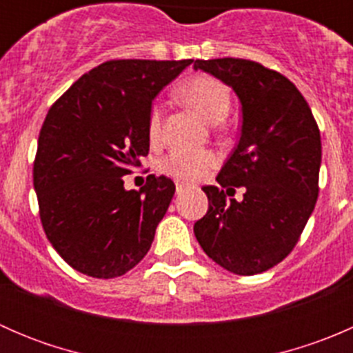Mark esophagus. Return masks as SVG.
I'll return each instance as SVG.
<instances>
[{
  "instance_id": "obj_1",
  "label": "esophagus",
  "mask_w": 353,
  "mask_h": 353,
  "mask_svg": "<svg viewBox=\"0 0 353 353\" xmlns=\"http://www.w3.org/2000/svg\"><path fill=\"white\" fill-rule=\"evenodd\" d=\"M188 190H190V186H188V184H184V183H177V184H176V193H177V194L186 193Z\"/></svg>"
}]
</instances>
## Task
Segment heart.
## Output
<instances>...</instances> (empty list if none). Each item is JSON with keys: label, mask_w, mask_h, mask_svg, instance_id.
I'll return each instance as SVG.
<instances>
[{"label": "heart", "mask_w": 353, "mask_h": 353, "mask_svg": "<svg viewBox=\"0 0 353 353\" xmlns=\"http://www.w3.org/2000/svg\"><path fill=\"white\" fill-rule=\"evenodd\" d=\"M181 97L206 123L216 124L230 110L229 88L212 77H196L181 88ZM162 121V108L155 104L148 116V133L157 138ZM216 157L210 150H174L163 159L162 170L181 181H199L215 167Z\"/></svg>", "instance_id": "obj_1"}]
</instances>
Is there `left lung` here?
Listing matches in <instances>:
<instances>
[{
  "instance_id": "1",
  "label": "left lung",
  "mask_w": 353,
  "mask_h": 353,
  "mask_svg": "<svg viewBox=\"0 0 353 353\" xmlns=\"http://www.w3.org/2000/svg\"><path fill=\"white\" fill-rule=\"evenodd\" d=\"M194 70L236 92L243 110L239 143L205 186L208 212L194 223L203 251L236 275H256L294 249L318 199L321 137L290 80L256 61L196 59ZM243 187L241 202L227 194Z\"/></svg>"
}]
</instances>
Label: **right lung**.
Wrapping results in <instances>:
<instances>
[{
    "mask_svg": "<svg viewBox=\"0 0 353 353\" xmlns=\"http://www.w3.org/2000/svg\"><path fill=\"white\" fill-rule=\"evenodd\" d=\"M191 63H102L49 109L37 141L34 190L49 243L77 272L121 276L154 243L176 186L165 176H148L140 191H128L123 176L148 154L154 99Z\"/></svg>",
    "mask_w": 353,
    "mask_h": 353,
    "instance_id": "1",
    "label": "right lung"
}]
</instances>
